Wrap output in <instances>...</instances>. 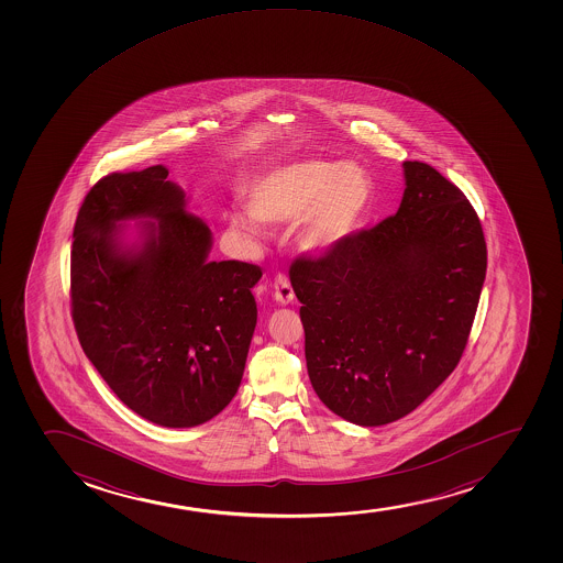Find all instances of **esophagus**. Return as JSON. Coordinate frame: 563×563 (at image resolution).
Returning a JSON list of instances; mask_svg holds the SVG:
<instances>
[{
    "label": "esophagus",
    "mask_w": 563,
    "mask_h": 563,
    "mask_svg": "<svg viewBox=\"0 0 563 563\" xmlns=\"http://www.w3.org/2000/svg\"><path fill=\"white\" fill-rule=\"evenodd\" d=\"M274 298H276V302L278 305H289L292 302V298H295V292H292L291 282L284 274H278L276 279H274Z\"/></svg>",
    "instance_id": "esophagus-1"
}]
</instances>
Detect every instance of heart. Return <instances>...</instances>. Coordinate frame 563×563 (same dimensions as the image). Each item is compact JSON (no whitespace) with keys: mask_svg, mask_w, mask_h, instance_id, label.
I'll return each instance as SVG.
<instances>
[{"mask_svg":"<svg viewBox=\"0 0 563 563\" xmlns=\"http://www.w3.org/2000/svg\"><path fill=\"white\" fill-rule=\"evenodd\" d=\"M372 181L355 163L305 159L272 168L253 181L247 210L234 213L231 225L244 234L261 233V225L298 223L297 244L310 255L334 252L355 233L368 208Z\"/></svg>","mask_w":563,"mask_h":563,"instance_id":"1","label":"heart"}]
</instances>
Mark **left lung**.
I'll use <instances>...</instances> for the list:
<instances>
[{
	"mask_svg": "<svg viewBox=\"0 0 563 563\" xmlns=\"http://www.w3.org/2000/svg\"><path fill=\"white\" fill-rule=\"evenodd\" d=\"M404 175L395 216L289 271L311 387L361 427L406 417L453 374L485 284L472 202L427 163L404 162Z\"/></svg>",
	"mask_w": 563,
	"mask_h": 563,
	"instance_id": "left-lung-1",
	"label": "left lung"
}]
</instances>
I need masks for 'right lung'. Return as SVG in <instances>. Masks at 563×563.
Listing matches in <instances>:
<instances>
[{
    "label": "right lung",
    "instance_id": "right-lung-1",
    "mask_svg": "<svg viewBox=\"0 0 563 563\" xmlns=\"http://www.w3.org/2000/svg\"><path fill=\"white\" fill-rule=\"evenodd\" d=\"M163 165L110 173L88 191L73 229L71 316L107 385L143 419L189 428L239 390L263 272L210 261L212 233L186 210ZM152 217L144 244L125 249L118 220Z\"/></svg>",
    "mask_w": 563,
    "mask_h": 563
}]
</instances>
